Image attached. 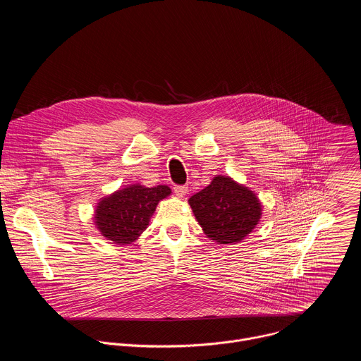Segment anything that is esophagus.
I'll return each mask as SVG.
<instances>
[{"label": "esophagus", "mask_w": 361, "mask_h": 361, "mask_svg": "<svg viewBox=\"0 0 361 361\" xmlns=\"http://www.w3.org/2000/svg\"><path fill=\"white\" fill-rule=\"evenodd\" d=\"M173 190H174L176 195H178V197H184L188 192V187L187 185H176Z\"/></svg>", "instance_id": "34e87169"}]
</instances>
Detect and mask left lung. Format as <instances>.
<instances>
[{"label": "left lung", "mask_w": 361, "mask_h": 361, "mask_svg": "<svg viewBox=\"0 0 361 361\" xmlns=\"http://www.w3.org/2000/svg\"><path fill=\"white\" fill-rule=\"evenodd\" d=\"M188 202L205 235L220 244L244 240L262 219V202L257 195L224 176L214 177Z\"/></svg>", "instance_id": "8db88e82"}]
</instances>
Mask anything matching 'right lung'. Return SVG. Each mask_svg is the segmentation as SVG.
<instances>
[{"instance_id": "right-lung-1", "label": "right lung", "mask_w": 361, "mask_h": 361, "mask_svg": "<svg viewBox=\"0 0 361 361\" xmlns=\"http://www.w3.org/2000/svg\"><path fill=\"white\" fill-rule=\"evenodd\" d=\"M170 194L167 185H128L98 202L95 226L107 240L121 245L131 244L147 228L159 201Z\"/></svg>"}]
</instances>
